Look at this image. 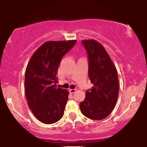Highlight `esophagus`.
Here are the masks:
<instances>
[{"label":"esophagus","instance_id":"34e87169","mask_svg":"<svg viewBox=\"0 0 147 147\" xmlns=\"http://www.w3.org/2000/svg\"><path fill=\"white\" fill-rule=\"evenodd\" d=\"M76 90H76V89H70V90H69V91H70V93L73 94V93H75V92H76Z\"/></svg>","mask_w":147,"mask_h":147}]
</instances>
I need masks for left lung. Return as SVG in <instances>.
Segmentation results:
<instances>
[{"label": "left lung", "instance_id": "left-lung-1", "mask_svg": "<svg viewBox=\"0 0 147 147\" xmlns=\"http://www.w3.org/2000/svg\"><path fill=\"white\" fill-rule=\"evenodd\" d=\"M88 58V77L93 86L80 102L82 114L94 120H101L111 114L119 93L117 71L102 44L93 39L82 41Z\"/></svg>", "mask_w": 147, "mask_h": 147}]
</instances>
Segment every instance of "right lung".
Instances as JSON below:
<instances>
[{
    "label": "right lung",
    "instance_id": "add662e5",
    "mask_svg": "<svg viewBox=\"0 0 147 147\" xmlns=\"http://www.w3.org/2000/svg\"><path fill=\"white\" fill-rule=\"evenodd\" d=\"M76 40L47 41L32 56L25 75L27 102L34 115L46 124L63 117L68 91L57 87V71L62 58Z\"/></svg>",
    "mask_w": 147,
    "mask_h": 147
}]
</instances>
